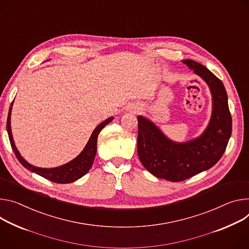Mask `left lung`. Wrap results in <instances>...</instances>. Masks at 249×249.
Wrapping results in <instances>:
<instances>
[{"label":"left lung","instance_id":"obj_1","mask_svg":"<svg viewBox=\"0 0 249 249\" xmlns=\"http://www.w3.org/2000/svg\"><path fill=\"white\" fill-rule=\"evenodd\" d=\"M205 80L213 95L211 122L198 138L175 143L151 121L138 116L137 153L142 165L155 177L170 182H182L215 165L227 149L232 120L223 83L202 64L183 60Z\"/></svg>","mask_w":249,"mask_h":249}]
</instances>
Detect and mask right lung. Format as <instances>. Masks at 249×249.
I'll return each mask as SVG.
<instances>
[{"instance_id": "1", "label": "right lung", "mask_w": 249, "mask_h": 249, "mask_svg": "<svg viewBox=\"0 0 249 249\" xmlns=\"http://www.w3.org/2000/svg\"><path fill=\"white\" fill-rule=\"evenodd\" d=\"M12 105L11 104L10 110H9V115L7 119V131L9 134V139L11 142L12 149L18 158V162L24 166L26 169L30 170L31 172H34L44 178L50 179L53 183L56 184H70L72 182H75L76 179L80 178L83 177L89 170L91 168L94 158L96 155V150H97V137L100 133V131L109 123L113 120V117H110L100 123L92 132L91 136H90L85 148L83 151L75 158L74 160L71 162L67 163L63 166L57 167V168H53V169H43V168H37L35 166H32L29 164L24 158L20 156L18 151L17 150L14 140H13V135H12V130H11V111H12Z\"/></svg>"}]
</instances>
